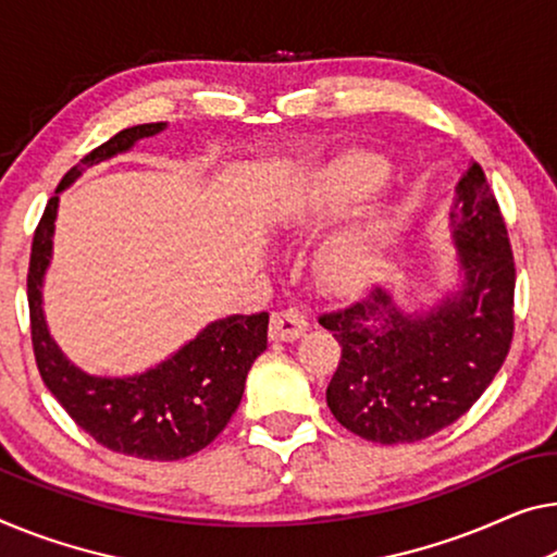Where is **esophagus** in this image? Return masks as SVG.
I'll use <instances>...</instances> for the list:
<instances>
[{"instance_id":"34e87169","label":"esophagus","mask_w":557,"mask_h":557,"mask_svg":"<svg viewBox=\"0 0 557 557\" xmlns=\"http://www.w3.org/2000/svg\"><path fill=\"white\" fill-rule=\"evenodd\" d=\"M307 330V318L300 307L289 305L285 310L272 314L270 335L272 339H297Z\"/></svg>"}]
</instances>
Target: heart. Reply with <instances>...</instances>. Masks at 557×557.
Returning a JSON list of instances; mask_svg holds the SVG:
<instances>
[{
  "mask_svg": "<svg viewBox=\"0 0 557 557\" xmlns=\"http://www.w3.org/2000/svg\"><path fill=\"white\" fill-rule=\"evenodd\" d=\"M380 177L377 162L370 157H350L335 168L320 174L312 185H307L285 210L287 230H305L320 222L327 214L337 212L347 199H352L360 189L370 187ZM385 243L383 222H362L350 230L339 232L322 247L320 270L322 277L337 287L355 285L364 272L377 260Z\"/></svg>",
  "mask_w": 557,
  "mask_h": 557,
  "instance_id": "b5f03b06",
  "label": "heart"
}]
</instances>
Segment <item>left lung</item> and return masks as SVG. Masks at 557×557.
Segmentation results:
<instances>
[{
	"label": "left lung",
	"instance_id": "obj_1",
	"mask_svg": "<svg viewBox=\"0 0 557 557\" xmlns=\"http://www.w3.org/2000/svg\"><path fill=\"white\" fill-rule=\"evenodd\" d=\"M450 235L462 289L425 314H405L372 287L320 325L343 345L327 385L339 425L380 445L418 443L468 412L505 362L516 332V262L500 205L472 162L455 187Z\"/></svg>",
	"mask_w": 557,
	"mask_h": 557
}]
</instances>
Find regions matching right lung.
<instances>
[{
    "instance_id": "right-lung-1",
    "label": "right lung",
    "mask_w": 557,
    "mask_h": 557,
    "mask_svg": "<svg viewBox=\"0 0 557 557\" xmlns=\"http://www.w3.org/2000/svg\"><path fill=\"white\" fill-rule=\"evenodd\" d=\"M164 127V122H149L117 132L82 157L77 168L64 174L57 193L72 185L82 170L110 160ZM57 202L60 197H49L35 230L27 272L32 350L47 389L107 450L143 460H182L199 453L225 430L243 400L247 372L268 347L270 314H232L212 322L193 343L145 375L122 380L87 375L64 358L41 314V277L52 257Z\"/></svg>"
}]
</instances>
